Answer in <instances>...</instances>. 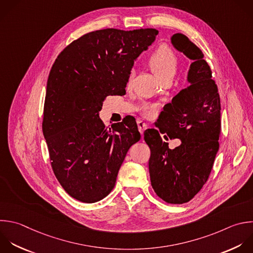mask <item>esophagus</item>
I'll list each match as a JSON object with an SVG mask.
<instances>
[{"instance_id": "34e87169", "label": "esophagus", "mask_w": 253, "mask_h": 253, "mask_svg": "<svg viewBox=\"0 0 253 253\" xmlns=\"http://www.w3.org/2000/svg\"><path fill=\"white\" fill-rule=\"evenodd\" d=\"M137 126H138V130L141 134H143V131L147 128V125L143 123L142 121H137Z\"/></svg>"}]
</instances>
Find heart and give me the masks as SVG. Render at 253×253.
Listing matches in <instances>:
<instances>
[{
  "label": "heart",
  "instance_id": "1",
  "mask_svg": "<svg viewBox=\"0 0 253 253\" xmlns=\"http://www.w3.org/2000/svg\"><path fill=\"white\" fill-rule=\"evenodd\" d=\"M148 66L151 71L155 74V76L161 81H167L174 78L177 67H178V60L177 56L173 52V50L167 46L166 44H162L158 46L151 56L148 59ZM131 83V76L128 77L127 84ZM156 111L155 106H144L142 108V112L146 116H151Z\"/></svg>",
  "mask_w": 253,
  "mask_h": 253
}]
</instances>
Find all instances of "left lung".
Segmentation results:
<instances>
[{
    "instance_id": "1",
    "label": "left lung",
    "mask_w": 253,
    "mask_h": 253,
    "mask_svg": "<svg viewBox=\"0 0 253 253\" xmlns=\"http://www.w3.org/2000/svg\"><path fill=\"white\" fill-rule=\"evenodd\" d=\"M170 41L192 60L189 85L163 107L157 120L159 131L146 129L144 140L150 148L148 167L154 192L169 204H183L202 189L212 168L219 146L220 100L201 49L183 34L173 35ZM159 132L180 139L181 144L170 150Z\"/></svg>"
}]
</instances>
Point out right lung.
Wrapping results in <instances>:
<instances>
[{
    "mask_svg": "<svg viewBox=\"0 0 253 253\" xmlns=\"http://www.w3.org/2000/svg\"><path fill=\"white\" fill-rule=\"evenodd\" d=\"M158 34L154 29H106L64 48L50 70L42 130L53 172L63 189L95 203L114 189L129 147L140 139L135 121L106 127L99 112L108 96L126 94L134 61Z\"/></svg>",
    "mask_w": 253,
    "mask_h": 253,
    "instance_id": "add662e5",
    "label": "right lung"
}]
</instances>
